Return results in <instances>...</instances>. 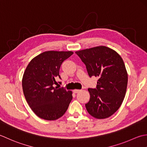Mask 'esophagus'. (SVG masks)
<instances>
[{
	"label": "esophagus",
	"instance_id": "1",
	"mask_svg": "<svg viewBox=\"0 0 147 147\" xmlns=\"http://www.w3.org/2000/svg\"><path fill=\"white\" fill-rule=\"evenodd\" d=\"M81 90H80V89H74V92L75 93H78V92H79Z\"/></svg>",
	"mask_w": 147,
	"mask_h": 147
}]
</instances>
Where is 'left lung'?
<instances>
[{
  "label": "left lung",
  "instance_id": "left-lung-1",
  "mask_svg": "<svg viewBox=\"0 0 147 147\" xmlns=\"http://www.w3.org/2000/svg\"><path fill=\"white\" fill-rule=\"evenodd\" d=\"M85 64L89 76L98 77L96 88H89L88 112L94 118L106 119L121 107L127 85V74L119 54L105 46L76 51Z\"/></svg>",
  "mask_w": 147,
  "mask_h": 147
}]
</instances>
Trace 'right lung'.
I'll return each instance as SVG.
<instances>
[{
    "label": "right lung",
    "mask_w": 147,
    "mask_h": 147,
    "mask_svg": "<svg viewBox=\"0 0 147 147\" xmlns=\"http://www.w3.org/2000/svg\"><path fill=\"white\" fill-rule=\"evenodd\" d=\"M71 51H46L32 59L24 72L22 86L30 107L40 118L54 121L61 117L72 100V92L63 88H54L62 63ZM61 84V82H59Z\"/></svg>",
    "instance_id": "obj_1"
}]
</instances>
